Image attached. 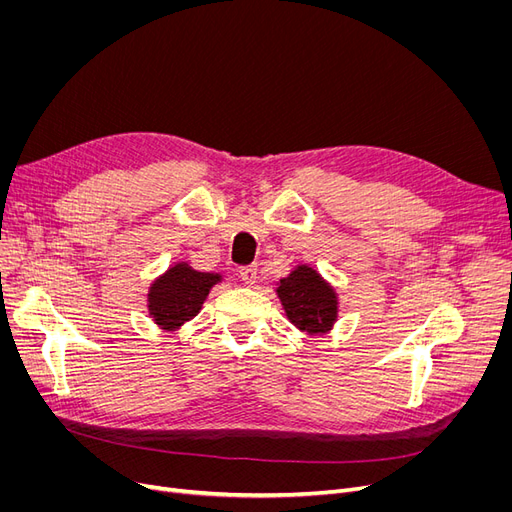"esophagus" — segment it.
<instances>
[{
	"mask_svg": "<svg viewBox=\"0 0 512 512\" xmlns=\"http://www.w3.org/2000/svg\"><path fill=\"white\" fill-rule=\"evenodd\" d=\"M238 274H240V280L245 282V284H255V282H257V265H245V267H240Z\"/></svg>",
	"mask_w": 512,
	"mask_h": 512,
	"instance_id": "esophagus-1",
	"label": "esophagus"
}]
</instances>
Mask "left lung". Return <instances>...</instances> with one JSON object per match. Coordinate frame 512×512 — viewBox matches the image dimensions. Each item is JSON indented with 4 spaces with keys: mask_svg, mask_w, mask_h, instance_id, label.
Returning <instances> with one entry per match:
<instances>
[{
    "mask_svg": "<svg viewBox=\"0 0 512 512\" xmlns=\"http://www.w3.org/2000/svg\"><path fill=\"white\" fill-rule=\"evenodd\" d=\"M278 297L288 319L299 330H307L311 334L324 332L336 319L334 290L307 265L280 280Z\"/></svg>",
    "mask_w": 512,
    "mask_h": 512,
    "instance_id": "8db88e82",
    "label": "left lung"
}]
</instances>
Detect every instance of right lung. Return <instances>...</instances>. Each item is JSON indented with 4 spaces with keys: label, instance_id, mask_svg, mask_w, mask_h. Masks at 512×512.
Masks as SVG:
<instances>
[{
    "label": "right lung",
    "instance_id": "add662e5",
    "mask_svg": "<svg viewBox=\"0 0 512 512\" xmlns=\"http://www.w3.org/2000/svg\"><path fill=\"white\" fill-rule=\"evenodd\" d=\"M218 274L195 272L180 263L161 276L149 290V311L161 328H178L199 313Z\"/></svg>",
    "mask_w": 512,
    "mask_h": 512
}]
</instances>
